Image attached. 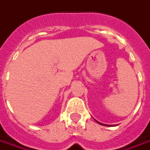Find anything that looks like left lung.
<instances>
[{
    "label": "left lung",
    "instance_id": "left-lung-1",
    "mask_svg": "<svg viewBox=\"0 0 150 150\" xmlns=\"http://www.w3.org/2000/svg\"><path fill=\"white\" fill-rule=\"evenodd\" d=\"M96 122H97L98 124H100V125H102V124H101V123H100V122H99V121H97V120H96Z\"/></svg>",
    "mask_w": 150,
    "mask_h": 150
}]
</instances>
